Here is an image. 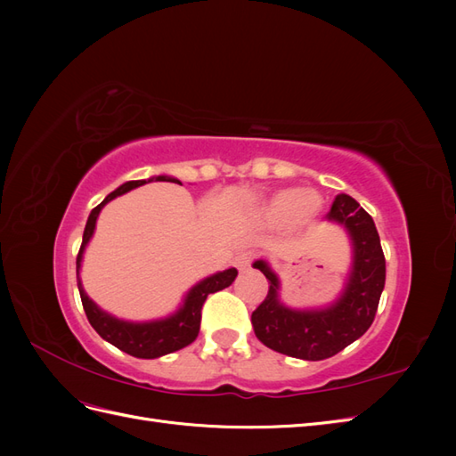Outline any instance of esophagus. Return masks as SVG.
Wrapping results in <instances>:
<instances>
[{
	"instance_id": "esophagus-1",
	"label": "esophagus",
	"mask_w": 456,
	"mask_h": 456,
	"mask_svg": "<svg viewBox=\"0 0 456 456\" xmlns=\"http://www.w3.org/2000/svg\"><path fill=\"white\" fill-rule=\"evenodd\" d=\"M253 258H255V255L253 253H240L238 256H236V260H233V265H236V268L240 270V272H247L251 268V262H253Z\"/></svg>"
}]
</instances>
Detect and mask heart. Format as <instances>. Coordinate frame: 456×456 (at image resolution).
<instances>
[{"instance_id": "b5f03b06", "label": "heart", "mask_w": 456, "mask_h": 456, "mask_svg": "<svg viewBox=\"0 0 456 456\" xmlns=\"http://www.w3.org/2000/svg\"><path fill=\"white\" fill-rule=\"evenodd\" d=\"M322 209V200L312 190L306 188H285L275 191L262 205L260 215L268 224H295L306 226Z\"/></svg>"}]
</instances>
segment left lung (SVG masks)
I'll return each instance as SVG.
<instances>
[{
  "instance_id": "obj_1",
  "label": "left lung",
  "mask_w": 456,
  "mask_h": 456,
  "mask_svg": "<svg viewBox=\"0 0 456 456\" xmlns=\"http://www.w3.org/2000/svg\"><path fill=\"white\" fill-rule=\"evenodd\" d=\"M327 218L346 230L352 243V268L346 287L333 305L310 310L285 306L280 298L278 275L265 258L253 262V268L260 270L270 281L266 298L251 315L256 338L275 352L306 362L333 357L365 333L375 320L386 281V260L379 232L360 203L340 194Z\"/></svg>"
}]
</instances>
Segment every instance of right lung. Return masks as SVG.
<instances>
[{
	"instance_id": "1",
	"label": "right lung",
	"mask_w": 456,
	"mask_h": 456,
	"mask_svg": "<svg viewBox=\"0 0 456 456\" xmlns=\"http://www.w3.org/2000/svg\"><path fill=\"white\" fill-rule=\"evenodd\" d=\"M151 181L181 184V181H176L175 176L158 175V176L148 178V181H129L126 184H121L119 188H116L112 194H108L104 198V201L96 205L91 211L86 230H84V241H81L79 253L76 258L77 289H79L81 305H84L89 323L106 342L114 344L116 348H119L121 352H126L133 357H141V360H156V357L176 352V350H181V348L188 346V344L194 342L200 333L201 308H203L205 298L211 293L223 291V289L230 287L232 281L236 280V275H238L236 268H228L224 272H216V273L209 275V278L201 280L186 293L181 308L167 317H161V320H151V322L119 320V317L108 314L94 305V302L87 297L84 285H81L79 268H81V260H84L86 247L94 233L96 218H99V213L102 211V207L108 201H112L118 196L127 194V191H131L133 188H139Z\"/></svg>"
}]
</instances>
